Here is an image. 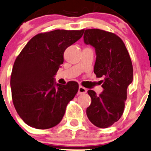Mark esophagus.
I'll return each mask as SVG.
<instances>
[{
	"instance_id": "esophagus-1",
	"label": "esophagus",
	"mask_w": 151,
	"mask_h": 151,
	"mask_svg": "<svg viewBox=\"0 0 151 151\" xmlns=\"http://www.w3.org/2000/svg\"><path fill=\"white\" fill-rule=\"evenodd\" d=\"M87 93V89L84 87L80 86L79 87V90H78V94L79 95H82V94H85V93Z\"/></svg>"
}]
</instances>
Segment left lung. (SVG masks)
Returning a JSON list of instances; mask_svg holds the SVG:
<instances>
[{
	"instance_id": "8db88e82",
	"label": "left lung",
	"mask_w": 151,
	"mask_h": 151,
	"mask_svg": "<svg viewBox=\"0 0 151 151\" xmlns=\"http://www.w3.org/2000/svg\"><path fill=\"white\" fill-rule=\"evenodd\" d=\"M84 42L96 50L94 73L104 77L102 93L88 91L92 102L86 111L89 120L99 128H107L123 114L127 90L133 79L131 58L122 39L115 34L98 29H86Z\"/></svg>"
}]
</instances>
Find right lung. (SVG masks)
<instances>
[{
  "instance_id": "right-lung-1",
  "label": "right lung",
  "mask_w": 151,
  "mask_h": 151,
  "mask_svg": "<svg viewBox=\"0 0 151 151\" xmlns=\"http://www.w3.org/2000/svg\"><path fill=\"white\" fill-rule=\"evenodd\" d=\"M85 30L56 29L34 36L16 58L11 76L13 104L19 116L32 127L49 129L62 119L77 82L56 83L54 77L63 63V53Z\"/></svg>"
}]
</instances>
